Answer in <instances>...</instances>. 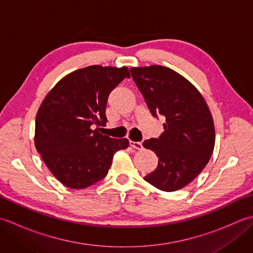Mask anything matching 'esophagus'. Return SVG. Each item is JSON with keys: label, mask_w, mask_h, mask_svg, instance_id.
<instances>
[{"label": "esophagus", "mask_w": 253, "mask_h": 253, "mask_svg": "<svg viewBox=\"0 0 253 253\" xmlns=\"http://www.w3.org/2000/svg\"><path fill=\"white\" fill-rule=\"evenodd\" d=\"M130 146L133 149H137V150H141L142 149V143L141 142H137V141H130Z\"/></svg>", "instance_id": "1"}]
</instances>
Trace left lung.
<instances>
[{"instance_id": "1", "label": "left lung", "mask_w": 253, "mask_h": 253, "mask_svg": "<svg viewBox=\"0 0 253 253\" xmlns=\"http://www.w3.org/2000/svg\"><path fill=\"white\" fill-rule=\"evenodd\" d=\"M130 74L152 115L165 117L162 135L142 143L159 158L158 168L143 178L160 190H179L201 173L213 153L211 112L195 85L173 69L151 65L132 67Z\"/></svg>"}]
</instances>
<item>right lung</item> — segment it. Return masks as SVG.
Returning <instances> with one entry per match:
<instances>
[{
    "label": "right lung",
    "mask_w": 253,
    "mask_h": 253,
    "mask_svg": "<svg viewBox=\"0 0 253 253\" xmlns=\"http://www.w3.org/2000/svg\"><path fill=\"white\" fill-rule=\"evenodd\" d=\"M125 78L126 66L92 65L62 78L46 94L36 117L37 151L55 176L72 189H84L107 175L114 154L127 149L126 138L102 135L111 91Z\"/></svg>",
    "instance_id": "right-lung-1"
}]
</instances>
